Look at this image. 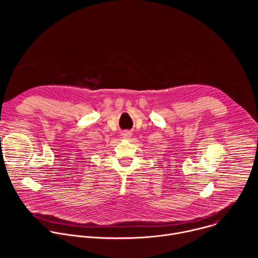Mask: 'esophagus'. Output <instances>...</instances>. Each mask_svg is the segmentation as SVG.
Segmentation results:
<instances>
[{
	"label": "esophagus",
	"mask_w": 258,
	"mask_h": 258,
	"mask_svg": "<svg viewBox=\"0 0 258 258\" xmlns=\"http://www.w3.org/2000/svg\"><path fill=\"white\" fill-rule=\"evenodd\" d=\"M131 137H132V134L128 131H124L121 133V138H123V139H130Z\"/></svg>",
	"instance_id": "esophagus-1"
}]
</instances>
